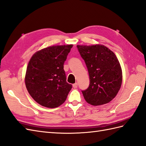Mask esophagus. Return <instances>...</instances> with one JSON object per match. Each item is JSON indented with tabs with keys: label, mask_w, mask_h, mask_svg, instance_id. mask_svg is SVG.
Wrapping results in <instances>:
<instances>
[{
	"label": "esophagus",
	"mask_w": 146,
	"mask_h": 146,
	"mask_svg": "<svg viewBox=\"0 0 146 146\" xmlns=\"http://www.w3.org/2000/svg\"><path fill=\"white\" fill-rule=\"evenodd\" d=\"M73 87L74 88H76L78 87V83H76L73 84Z\"/></svg>",
	"instance_id": "1"
}]
</instances>
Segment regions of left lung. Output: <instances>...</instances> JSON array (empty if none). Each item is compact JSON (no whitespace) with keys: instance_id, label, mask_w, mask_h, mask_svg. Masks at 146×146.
Masks as SVG:
<instances>
[{"instance_id":"obj_1","label":"left lung","mask_w":146,"mask_h":146,"mask_svg":"<svg viewBox=\"0 0 146 146\" xmlns=\"http://www.w3.org/2000/svg\"><path fill=\"white\" fill-rule=\"evenodd\" d=\"M88 68L90 84L82 91L88 104L97 106L110 102L122 83V71L115 54L103 45L77 46Z\"/></svg>"}]
</instances>
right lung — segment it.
Instances as JSON below:
<instances>
[{"mask_svg":"<svg viewBox=\"0 0 146 146\" xmlns=\"http://www.w3.org/2000/svg\"><path fill=\"white\" fill-rule=\"evenodd\" d=\"M73 45L54 46L36 52L27 66L25 84L40 106L56 108L65 102L72 85L66 82L63 64Z\"/></svg>","mask_w":146,"mask_h":146,"instance_id":"1","label":"right lung"}]
</instances>
